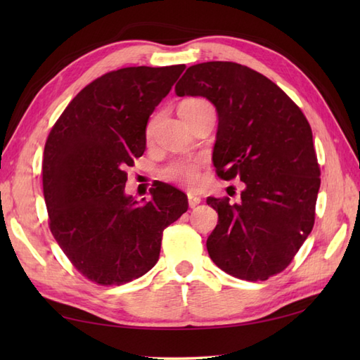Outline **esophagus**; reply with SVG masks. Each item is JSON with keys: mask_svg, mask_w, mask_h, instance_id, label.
Instances as JSON below:
<instances>
[{"mask_svg": "<svg viewBox=\"0 0 360 360\" xmlns=\"http://www.w3.org/2000/svg\"><path fill=\"white\" fill-rule=\"evenodd\" d=\"M201 202V198L200 196H196V195H192V193H188V205L190 207H196L198 204Z\"/></svg>", "mask_w": 360, "mask_h": 360, "instance_id": "obj_1", "label": "esophagus"}]
</instances>
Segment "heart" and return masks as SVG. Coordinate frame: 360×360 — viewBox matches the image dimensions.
Segmentation results:
<instances>
[{
    "label": "heart",
    "mask_w": 360,
    "mask_h": 360,
    "mask_svg": "<svg viewBox=\"0 0 360 360\" xmlns=\"http://www.w3.org/2000/svg\"><path fill=\"white\" fill-rule=\"evenodd\" d=\"M202 102L204 101H200V98H190V101L182 102L181 105H195V103H202ZM150 131H151V124L148 125V133ZM201 164H202V159L200 158L176 159L162 168L160 176H162V179L173 182V184L193 187L200 182Z\"/></svg>",
    "instance_id": "heart-1"
}]
</instances>
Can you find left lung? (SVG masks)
Returning <instances> with one entry per match:
<instances>
[{
	"mask_svg": "<svg viewBox=\"0 0 360 360\" xmlns=\"http://www.w3.org/2000/svg\"><path fill=\"white\" fill-rule=\"evenodd\" d=\"M179 97L201 96L218 112L213 165L240 178V202L207 198L218 224L207 250L219 269L248 281L286 269L314 226L320 168L302 110L263 74L232 62L190 66Z\"/></svg>",
	"mask_w": 360,
	"mask_h": 360,
	"instance_id": "1",
	"label": "left lung"
}]
</instances>
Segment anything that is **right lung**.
I'll use <instances>...</instances> for the list:
<instances>
[{"label": "right lung", "instance_id": "1", "mask_svg": "<svg viewBox=\"0 0 360 360\" xmlns=\"http://www.w3.org/2000/svg\"><path fill=\"white\" fill-rule=\"evenodd\" d=\"M184 70L133 66L102 75L72 98L46 141L51 232L75 269L98 285L147 274L164 229L188 209L187 195L164 182L150 190L148 202L125 195V168L143 155L151 112Z\"/></svg>", "mask_w": 360, "mask_h": 360}]
</instances>
